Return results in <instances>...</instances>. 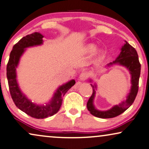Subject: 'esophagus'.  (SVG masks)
Masks as SVG:
<instances>
[{
	"instance_id": "obj_1",
	"label": "esophagus",
	"mask_w": 149,
	"mask_h": 149,
	"mask_svg": "<svg viewBox=\"0 0 149 149\" xmlns=\"http://www.w3.org/2000/svg\"><path fill=\"white\" fill-rule=\"evenodd\" d=\"M87 78H88V73L86 72L81 73L80 76H79V79H80V80H82V81L86 80Z\"/></svg>"
}]
</instances>
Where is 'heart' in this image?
I'll use <instances>...</instances> for the list:
<instances>
[{
  "mask_svg": "<svg viewBox=\"0 0 149 149\" xmlns=\"http://www.w3.org/2000/svg\"><path fill=\"white\" fill-rule=\"evenodd\" d=\"M97 46L96 45L94 44V43H88V44L85 45L84 48V52L86 54H92V53L94 52L96 50ZM96 54L97 58L99 59L102 58L104 56V51L103 49H99L96 51Z\"/></svg>",
  "mask_w": 149,
  "mask_h": 149,
  "instance_id": "obj_1",
  "label": "heart"
}]
</instances>
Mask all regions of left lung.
Listing matches in <instances>:
<instances>
[{
  "instance_id": "1",
  "label": "left lung",
  "mask_w": 149,
  "mask_h": 149,
  "mask_svg": "<svg viewBox=\"0 0 149 149\" xmlns=\"http://www.w3.org/2000/svg\"><path fill=\"white\" fill-rule=\"evenodd\" d=\"M114 65H120L125 67L130 71L131 74V88L130 93L126 97V100L123 101L119 104L115 105L107 110H100L95 108L94 105V100L96 95L97 86L96 83L91 84L93 88V94L87 102V109L93 116L101 118H114L123 113L134 103L138 91V83L140 76L141 65L139 62L138 53L134 47L125 41L124 45L120 48V52L116 60L112 63H108L106 67H109ZM92 82L93 80H90Z\"/></svg>"
}]
</instances>
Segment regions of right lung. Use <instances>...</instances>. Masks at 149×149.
<instances>
[{
	"label": "right lung",
	"mask_w": 149,
	"mask_h": 149,
	"mask_svg": "<svg viewBox=\"0 0 149 149\" xmlns=\"http://www.w3.org/2000/svg\"><path fill=\"white\" fill-rule=\"evenodd\" d=\"M43 37V35L41 33L35 32L22 38L13 47L7 66V78L9 88L15 106L31 117L38 119L53 116L57 113L62 104L63 96L69 89L76 84V81L73 79L58 86L51 100L45 104H37L32 102L21 91L17 82L16 71L19 60L28 47L42 45Z\"/></svg>",
	"instance_id": "add662e5"
}]
</instances>
